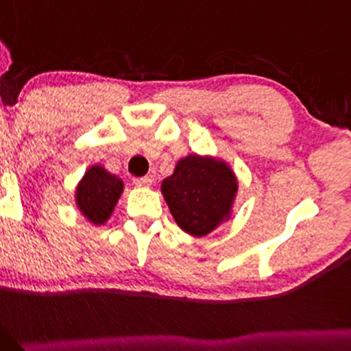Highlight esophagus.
Returning a JSON list of instances; mask_svg holds the SVG:
<instances>
[{
	"label": "esophagus",
	"instance_id": "34e87169",
	"mask_svg": "<svg viewBox=\"0 0 351 351\" xmlns=\"http://www.w3.org/2000/svg\"><path fill=\"white\" fill-rule=\"evenodd\" d=\"M134 184H136L137 187H149L152 184V179L151 177H136V179H134Z\"/></svg>",
	"mask_w": 351,
	"mask_h": 351
}]
</instances>
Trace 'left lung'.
<instances>
[{
	"instance_id": "obj_1",
	"label": "left lung",
	"mask_w": 351,
	"mask_h": 351,
	"mask_svg": "<svg viewBox=\"0 0 351 351\" xmlns=\"http://www.w3.org/2000/svg\"><path fill=\"white\" fill-rule=\"evenodd\" d=\"M237 189L227 162L197 154L180 159L160 186L177 226L194 237H204L228 220Z\"/></svg>"
}]
</instances>
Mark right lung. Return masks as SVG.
<instances>
[{
	"instance_id": "add662e5",
	"label": "right lung",
	"mask_w": 351,
	"mask_h": 351,
	"mask_svg": "<svg viewBox=\"0 0 351 351\" xmlns=\"http://www.w3.org/2000/svg\"><path fill=\"white\" fill-rule=\"evenodd\" d=\"M123 191L124 184L119 177L106 171L102 165H93L77 184L76 204L89 222L102 226L111 217Z\"/></svg>"
}]
</instances>
